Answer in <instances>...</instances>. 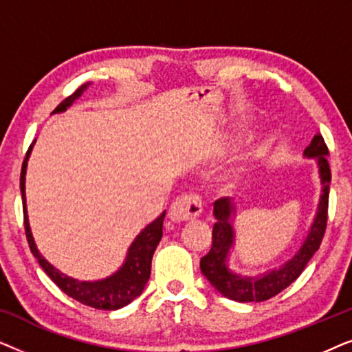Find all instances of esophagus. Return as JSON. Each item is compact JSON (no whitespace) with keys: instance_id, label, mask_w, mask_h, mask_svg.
<instances>
[{"instance_id":"34e87169","label":"esophagus","mask_w":352,"mask_h":352,"mask_svg":"<svg viewBox=\"0 0 352 352\" xmlns=\"http://www.w3.org/2000/svg\"><path fill=\"white\" fill-rule=\"evenodd\" d=\"M201 213V199L199 195H182L170 206L168 216L173 223H184L195 219Z\"/></svg>"}]
</instances>
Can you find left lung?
<instances>
[{
    "label": "left lung",
    "mask_w": 352,
    "mask_h": 352,
    "mask_svg": "<svg viewBox=\"0 0 352 352\" xmlns=\"http://www.w3.org/2000/svg\"><path fill=\"white\" fill-rule=\"evenodd\" d=\"M327 155H329V148L325 146L324 138L320 134H316L309 146L305 148V157L314 158L317 162L322 184V194L314 221H312L309 232L302 240L300 250L288 261L269 269L259 276H240L229 267L230 250L235 245V206L230 199H219L214 201L213 214L216 223L213 226V243H211L208 254L200 259V271L221 295L239 302L266 301L285 290L301 276L306 264L319 250L327 228V210H329V190L331 181Z\"/></svg>",
    "instance_id": "8db88e82"
}]
</instances>
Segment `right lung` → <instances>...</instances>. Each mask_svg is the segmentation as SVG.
I'll return each instance as SVG.
<instances>
[{"label": "right lung", "instance_id": "1", "mask_svg": "<svg viewBox=\"0 0 352 352\" xmlns=\"http://www.w3.org/2000/svg\"><path fill=\"white\" fill-rule=\"evenodd\" d=\"M89 83H86L75 91L74 94L62 100L57 107L52 110V113L65 112L76 99L83 94V91L88 88ZM36 141H33L35 144ZM33 144L28 147L25 160L22 163V173H21V192H22V201H23V224H25V235L30 245V250L33 256L38 259L40 266L43 267L51 280L60 288L65 295H69L74 300L83 302L86 306L94 307V309H104V311H115L120 307L126 306L131 302L134 298L141 295L144 287L151 277V266H152V256L155 252L157 245L160 243L163 235V219H165V213L158 216V218L144 228L133 243L129 245L126 258L124 263L120 266L117 272L112 276L100 278V280H78L70 276H65L59 269H56L51 263H47L43 254L38 252L35 239H33L30 223H28L27 214V204H25V175H27V163L30 158Z\"/></svg>", "mask_w": 352, "mask_h": 352}]
</instances>
